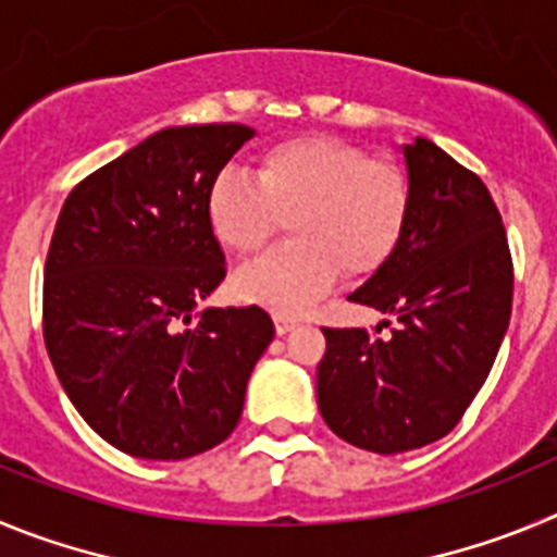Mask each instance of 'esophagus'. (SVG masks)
<instances>
[{
    "instance_id": "esophagus-1",
    "label": "esophagus",
    "mask_w": 557,
    "mask_h": 557,
    "mask_svg": "<svg viewBox=\"0 0 557 557\" xmlns=\"http://www.w3.org/2000/svg\"><path fill=\"white\" fill-rule=\"evenodd\" d=\"M299 319L297 315H290V313H274V330H277L280 335L290 333V330L297 327Z\"/></svg>"
}]
</instances>
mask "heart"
<instances>
[{
	"label": "heart",
	"instance_id": "b5f03b06",
	"mask_svg": "<svg viewBox=\"0 0 557 557\" xmlns=\"http://www.w3.org/2000/svg\"><path fill=\"white\" fill-rule=\"evenodd\" d=\"M413 213L399 163L369 158L333 135H297L263 149L255 180L222 169L205 197L208 227L233 255H252L285 219L288 242L233 277V294L297 313L344 277H369L394 258Z\"/></svg>",
	"mask_w": 557,
	"mask_h": 557
}]
</instances>
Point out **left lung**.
I'll use <instances>...</instances> for the list:
<instances>
[{
    "instance_id": "obj_1",
    "label": "left lung",
    "mask_w": 557,
    "mask_h": 557,
    "mask_svg": "<svg viewBox=\"0 0 557 557\" xmlns=\"http://www.w3.org/2000/svg\"><path fill=\"white\" fill-rule=\"evenodd\" d=\"M413 213L394 258L349 299L394 322L324 327V422L377 455L444 438L488 377L513 302V260L483 180L428 138L405 147Z\"/></svg>"
}]
</instances>
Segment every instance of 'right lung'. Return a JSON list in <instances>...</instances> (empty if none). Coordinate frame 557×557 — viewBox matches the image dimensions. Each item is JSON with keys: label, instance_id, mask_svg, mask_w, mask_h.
Returning a JSON list of instances; mask_svg holds the SVG:
<instances>
[{"label": "right lung", "instance_id": "obj_1", "mask_svg": "<svg viewBox=\"0 0 557 557\" xmlns=\"http://www.w3.org/2000/svg\"><path fill=\"white\" fill-rule=\"evenodd\" d=\"M244 124L149 135L77 183L44 267V344L60 385L108 444L183 460L235 430L274 338L258 305L205 308L227 263L205 197Z\"/></svg>", "mask_w": 557, "mask_h": 557}]
</instances>
